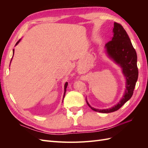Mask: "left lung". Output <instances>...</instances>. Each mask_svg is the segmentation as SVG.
I'll use <instances>...</instances> for the list:
<instances>
[{
    "label": "left lung",
    "instance_id": "1",
    "mask_svg": "<svg viewBox=\"0 0 148 148\" xmlns=\"http://www.w3.org/2000/svg\"><path fill=\"white\" fill-rule=\"evenodd\" d=\"M113 33L110 41L105 45L106 52L110 59L122 69L126 81L125 90L122 99L117 104L106 109H98L92 107L86 99V103L92 110L101 113H110L117 110L130 99L138 77L136 52L126 31L122 25L115 22Z\"/></svg>",
    "mask_w": 148,
    "mask_h": 148
}]
</instances>
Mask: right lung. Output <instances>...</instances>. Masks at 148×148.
Here are the masks:
<instances>
[{"mask_svg": "<svg viewBox=\"0 0 148 148\" xmlns=\"http://www.w3.org/2000/svg\"><path fill=\"white\" fill-rule=\"evenodd\" d=\"M20 41H21V39L19 40L18 41V42L16 43L15 46H16L17 44L20 42ZM14 51H15L14 49H13V55H14ZM12 58H13V57H12ZM12 60H11V61H12ZM11 61H10V63H11ZM67 86H68V83L66 82V83H65V85H64V96H63V100H64V97H65V92H66V87H67ZM62 102H63V101H62Z\"/></svg>", "mask_w": 148, "mask_h": 148, "instance_id": "right-lung-1", "label": "right lung"}]
</instances>
